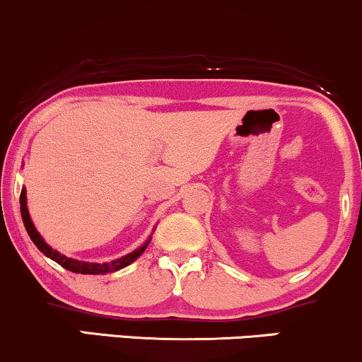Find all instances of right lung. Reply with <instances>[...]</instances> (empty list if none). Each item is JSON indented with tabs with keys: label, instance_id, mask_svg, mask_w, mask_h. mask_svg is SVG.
I'll use <instances>...</instances> for the list:
<instances>
[{
	"label": "right lung",
	"instance_id": "right-lung-1",
	"mask_svg": "<svg viewBox=\"0 0 362 362\" xmlns=\"http://www.w3.org/2000/svg\"><path fill=\"white\" fill-rule=\"evenodd\" d=\"M20 211H21V220H23L25 228H27V233L30 235V239H32L33 244L37 245V249L40 250L44 256L50 257L52 261L57 262V264H61L64 269L72 271V273H76V274H108V273H115V271H120L122 267L129 266L134 261H137V259L142 256L144 250H146L148 242H151V239H152V235H151L142 245H140V247L135 249L134 252L125 254L123 257L115 259V261H112V262H103V264H100V262L78 261V259L64 256V254L59 252V250L50 247V245L44 240V237L38 233L35 225H33V222H32V218H30L28 206H27V189L25 188H21V194H20Z\"/></svg>",
	"mask_w": 362,
	"mask_h": 362
}]
</instances>
